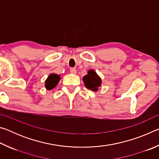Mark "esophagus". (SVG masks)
Returning a JSON list of instances; mask_svg holds the SVG:
<instances>
[{
    "label": "esophagus",
    "mask_w": 159,
    "mask_h": 159,
    "mask_svg": "<svg viewBox=\"0 0 159 159\" xmlns=\"http://www.w3.org/2000/svg\"><path fill=\"white\" fill-rule=\"evenodd\" d=\"M70 72H71V74H76V73H77V71H76V69H74V68H71V69H70Z\"/></svg>",
    "instance_id": "34e87169"
}]
</instances>
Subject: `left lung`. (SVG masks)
Here are the masks:
<instances>
[{
	"instance_id": "8db88e82",
	"label": "left lung",
	"mask_w": 159,
	"mask_h": 159,
	"mask_svg": "<svg viewBox=\"0 0 159 159\" xmlns=\"http://www.w3.org/2000/svg\"><path fill=\"white\" fill-rule=\"evenodd\" d=\"M83 83L88 89L91 90L94 92L98 90V88L101 86L102 79L95 70L90 69L88 71V74L83 78Z\"/></svg>"
}]
</instances>
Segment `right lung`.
I'll use <instances>...</instances> for the list:
<instances>
[{
    "label": "right lung",
    "mask_w": 159,
    "mask_h": 159,
    "mask_svg": "<svg viewBox=\"0 0 159 159\" xmlns=\"http://www.w3.org/2000/svg\"><path fill=\"white\" fill-rule=\"evenodd\" d=\"M60 80V75L55 74H51L48 77V79L45 80V86L46 89L48 90H50L55 88L57 85L58 84L59 81Z\"/></svg>",
    "instance_id": "1"
}]
</instances>
